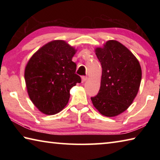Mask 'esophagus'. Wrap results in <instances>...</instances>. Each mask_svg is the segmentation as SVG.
<instances>
[{"label":"esophagus","mask_w":160,"mask_h":160,"mask_svg":"<svg viewBox=\"0 0 160 160\" xmlns=\"http://www.w3.org/2000/svg\"><path fill=\"white\" fill-rule=\"evenodd\" d=\"M88 80V77L87 76H82V82H85V81Z\"/></svg>","instance_id":"34e87169"}]
</instances>
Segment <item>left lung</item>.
<instances>
[{
	"instance_id": "left-lung-1",
	"label": "left lung",
	"mask_w": 160,
	"mask_h": 160,
	"mask_svg": "<svg viewBox=\"0 0 160 160\" xmlns=\"http://www.w3.org/2000/svg\"><path fill=\"white\" fill-rule=\"evenodd\" d=\"M95 52L102 75L99 92L91 100L100 113L112 117L126 111L136 97L141 68L133 54L117 41L109 40Z\"/></svg>"
}]
</instances>
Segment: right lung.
<instances>
[{
    "label": "right lung",
    "mask_w": 160,
    "mask_h": 160,
    "mask_svg": "<svg viewBox=\"0 0 160 160\" xmlns=\"http://www.w3.org/2000/svg\"><path fill=\"white\" fill-rule=\"evenodd\" d=\"M75 50L62 40L48 43L29 59L25 70L29 97L47 115L60 112L70 98V90L81 78L72 61Z\"/></svg>",
    "instance_id": "1"
}]
</instances>
